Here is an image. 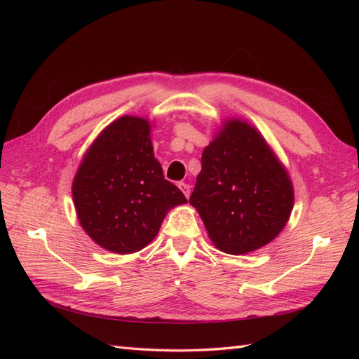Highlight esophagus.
I'll list each match as a JSON object with an SVG mask.
<instances>
[{
    "instance_id": "1",
    "label": "esophagus",
    "mask_w": 359,
    "mask_h": 359,
    "mask_svg": "<svg viewBox=\"0 0 359 359\" xmlns=\"http://www.w3.org/2000/svg\"><path fill=\"white\" fill-rule=\"evenodd\" d=\"M178 187L181 189V191L184 193V196H186V198H189L190 196V186H189V184H186V182H180L178 184Z\"/></svg>"
}]
</instances>
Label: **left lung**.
I'll return each instance as SVG.
<instances>
[{
  "label": "left lung",
  "mask_w": 359,
  "mask_h": 359,
  "mask_svg": "<svg viewBox=\"0 0 359 359\" xmlns=\"http://www.w3.org/2000/svg\"><path fill=\"white\" fill-rule=\"evenodd\" d=\"M190 196L212 243L244 255L283 229L293 206L287 172L255 127L232 119L202 153Z\"/></svg>",
  "instance_id": "left-lung-1"
}]
</instances>
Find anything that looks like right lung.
Returning a JSON list of instances; mask_svg holds the SVG:
<instances>
[{"instance_id": "obj_1", "label": "right lung", "mask_w": 359, "mask_h": 359, "mask_svg": "<svg viewBox=\"0 0 359 359\" xmlns=\"http://www.w3.org/2000/svg\"><path fill=\"white\" fill-rule=\"evenodd\" d=\"M81 226L109 252H139L158 233L166 211L186 203L154 158L149 124L121 116L94 140L73 181Z\"/></svg>"}]
</instances>
